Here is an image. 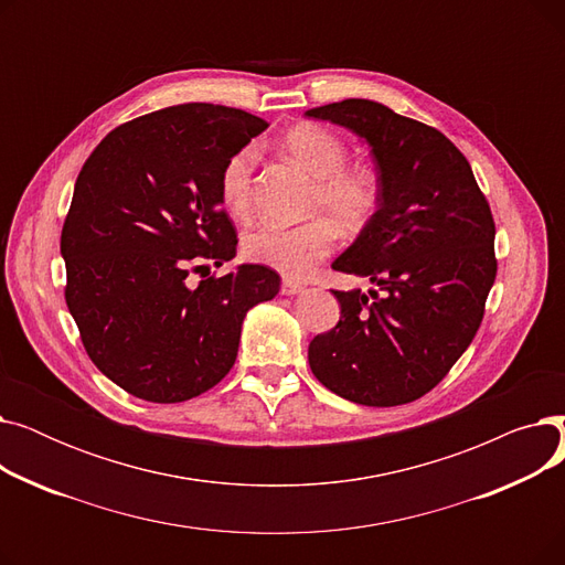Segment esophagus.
<instances>
[{
  "mask_svg": "<svg viewBox=\"0 0 565 565\" xmlns=\"http://www.w3.org/2000/svg\"><path fill=\"white\" fill-rule=\"evenodd\" d=\"M298 292H305V284L292 281V279L281 281V295H298Z\"/></svg>",
  "mask_w": 565,
  "mask_h": 565,
  "instance_id": "34e87169",
  "label": "esophagus"
}]
</instances>
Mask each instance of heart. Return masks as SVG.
Wrapping results in <instances>:
<instances>
[{"instance_id": "b5f03b06", "label": "heart", "mask_w": 565, "mask_h": 565, "mask_svg": "<svg viewBox=\"0 0 565 565\" xmlns=\"http://www.w3.org/2000/svg\"><path fill=\"white\" fill-rule=\"evenodd\" d=\"M284 153L298 162L311 178L307 215H318L300 226H258L243 241L249 260L273 267L286 279L309 277L322 258L337 245V226L362 231L377 211L380 183L375 173L362 164H345V143L320 126H298L281 139ZM256 148L245 146L224 167L220 194L226 211L245 220L252 211V178Z\"/></svg>"}]
</instances>
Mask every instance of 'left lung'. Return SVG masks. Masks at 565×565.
I'll return each mask as SVG.
<instances>
[{"label":"left lung","mask_w":565,"mask_h":565,"mask_svg":"<svg viewBox=\"0 0 565 565\" xmlns=\"http://www.w3.org/2000/svg\"><path fill=\"white\" fill-rule=\"evenodd\" d=\"M369 148L380 183L371 222L332 263L382 295L332 290L341 318L309 343L313 375L337 396L392 407L449 373L483 320L494 284V222L465 156L439 130L387 105L348 98L307 109Z\"/></svg>","instance_id":"1"}]
</instances>
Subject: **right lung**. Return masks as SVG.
Listing matches in <instances>:
<instances>
[{"label":"right lung","instance_id":"1","mask_svg":"<svg viewBox=\"0 0 565 565\" xmlns=\"http://www.w3.org/2000/svg\"><path fill=\"white\" fill-rule=\"evenodd\" d=\"M265 128L235 107H167L111 130L77 175L66 305L98 371L137 398L183 403L215 387L247 311L279 292V275L254 263L188 284L192 267L235 256L220 178Z\"/></svg>","mask_w":565,"mask_h":565}]
</instances>
